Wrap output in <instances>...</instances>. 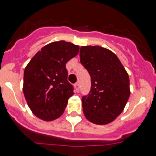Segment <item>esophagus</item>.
I'll return each mask as SVG.
<instances>
[{
	"label": "esophagus",
	"instance_id": "34e87169",
	"mask_svg": "<svg viewBox=\"0 0 156 156\" xmlns=\"http://www.w3.org/2000/svg\"><path fill=\"white\" fill-rule=\"evenodd\" d=\"M74 88H75V90H76L77 93H78L79 92V89H80V86H79V83H75L74 84Z\"/></svg>",
	"mask_w": 156,
	"mask_h": 156
}]
</instances>
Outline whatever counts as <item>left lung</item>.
<instances>
[{"mask_svg": "<svg viewBox=\"0 0 156 156\" xmlns=\"http://www.w3.org/2000/svg\"><path fill=\"white\" fill-rule=\"evenodd\" d=\"M80 62L91 77L90 91L82 98L84 115L97 125L112 122L130 94L126 70L115 54L100 46H82Z\"/></svg>", "mask_w": 156, "mask_h": 156, "instance_id": "obj_1", "label": "left lung"}]
</instances>
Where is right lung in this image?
Wrapping results in <instances>:
<instances>
[{
  "label": "right lung",
  "instance_id": "right-lung-1",
  "mask_svg": "<svg viewBox=\"0 0 156 156\" xmlns=\"http://www.w3.org/2000/svg\"><path fill=\"white\" fill-rule=\"evenodd\" d=\"M79 47L64 41L44 46L31 59L23 75V93L34 115L45 121L62 115L74 87L67 81L66 63Z\"/></svg>",
  "mask_w": 156,
  "mask_h": 156
}]
</instances>
